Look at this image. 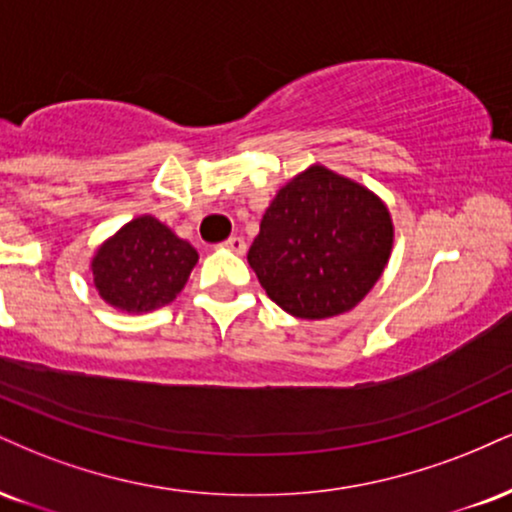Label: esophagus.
Here are the masks:
<instances>
[{
  "instance_id": "34e87169",
  "label": "esophagus",
  "mask_w": 512,
  "mask_h": 512,
  "mask_svg": "<svg viewBox=\"0 0 512 512\" xmlns=\"http://www.w3.org/2000/svg\"><path fill=\"white\" fill-rule=\"evenodd\" d=\"M224 248H229L231 252H236V255H245V250H248V245H245V240L240 238V236H231V238L224 243Z\"/></svg>"
}]
</instances>
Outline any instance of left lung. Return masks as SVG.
<instances>
[{
    "instance_id": "left-lung-1",
    "label": "left lung",
    "mask_w": 512,
    "mask_h": 512,
    "mask_svg": "<svg viewBox=\"0 0 512 512\" xmlns=\"http://www.w3.org/2000/svg\"><path fill=\"white\" fill-rule=\"evenodd\" d=\"M393 224L372 190L310 166L264 212L248 262L288 315L324 319L353 310L389 262Z\"/></svg>"
}]
</instances>
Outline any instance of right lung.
<instances>
[{
  "instance_id": "add662e5",
  "label": "right lung",
  "mask_w": 512,
  "mask_h": 512,
  "mask_svg": "<svg viewBox=\"0 0 512 512\" xmlns=\"http://www.w3.org/2000/svg\"><path fill=\"white\" fill-rule=\"evenodd\" d=\"M197 262V250L155 217H138L97 250L92 276L109 305L150 312L181 293Z\"/></svg>"
}]
</instances>
